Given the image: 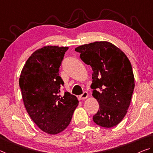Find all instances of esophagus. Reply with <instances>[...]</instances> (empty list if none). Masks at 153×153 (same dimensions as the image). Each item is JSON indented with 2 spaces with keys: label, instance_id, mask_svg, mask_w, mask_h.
I'll use <instances>...</instances> for the list:
<instances>
[{
  "label": "esophagus",
  "instance_id": "obj_1",
  "mask_svg": "<svg viewBox=\"0 0 153 153\" xmlns=\"http://www.w3.org/2000/svg\"><path fill=\"white\" fill-rule=\"evenodd\" d=\"M88 93L87 92V91H85V92H83V94L80 95L79 96V100H85L86 99V98H88Z\"/></svg>",
  "mask_w": 153,
  "mask_h": 153
}]
</instances>
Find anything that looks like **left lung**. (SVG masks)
Returning <instances> with one entry per match:
<instances>
[{
    "label": "left lung",
    "mask_w": 153,
    "mask_h": 153,
    "mask_svg": "<svg viewBox=\"0 0 153 153\" xmlns=\"http://www.w3.org/2000/svg\"><path fill=\"white\" fill-rule=\"evenodd\" d=\"M92 68V96L99 104L93 116L100 126L111 128L125 116L135 88L131 62L119 48L109 42H95L75 48Z\"/></svg>",
    "instance_id": "obj_1"
}]
</instances>
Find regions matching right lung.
<instances>
[{"mask_svg": "<svg viewBox=\"0 0 153 153\" xmlns=\"http://www.w3.org/2000/svg\"><path fill=\"white\" fill-rule=\"evenodd\" d=\"M68 47L45 46L33 53L21 71L19 85L25 107L32 120L42 131L56 135L68 127L77 98L65 91L59 75L60 65Z\"/></svg>", "mask_w": 153, "mask_h": 153, "instance_id": "right-lung-1", "label": "right lung"}]
</instances>
